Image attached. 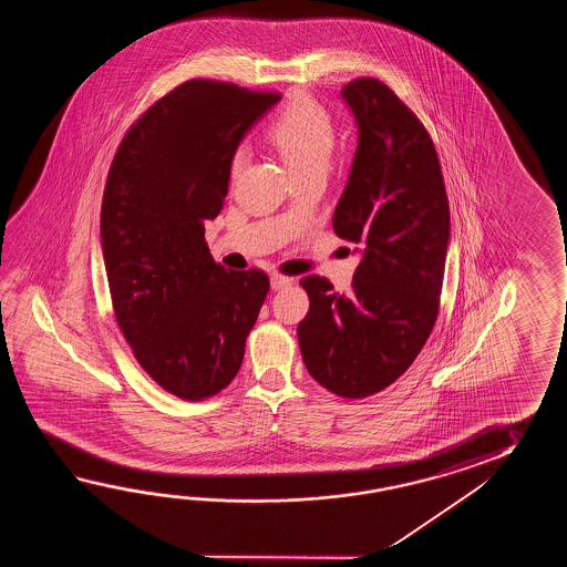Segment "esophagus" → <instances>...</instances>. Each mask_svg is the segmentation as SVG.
Wrapping results in <instances>:
<instances>
[{"label": "esophagus", "mask_w": 567, "mask_h": 567, "mask_svg": "<svg viewBox=\"0 0 567 567\" xmlns=\"http://www.w3.org/2000/svg\"><path fill=\"white\" fill-rule=\"evenodd\" d=\"M289 284H291V278H288V276H281V274L271 276V288L274 289L286 288Z\"/></svg>", "instance_id": "34e87169"}]
</instances>
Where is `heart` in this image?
I'll return each instance as SVG.
<instances>
[{
  "label": "heart",
  "mask_w": 567,
  "mask_h": 567,
  "mask_svg": "<svg viewBox=\"0 0 567 567\" xmlns=\"http://www.w3.org/2000/svg\"><path fill=\"white\" fill-rule=\"evenodd\" d=\"M269 142L293 172L301 176L313 169L328 168L330 154L337 144V130L330 113L312 95L293 96L278 117L267 127ZM247 164V147L239 145L230 156L229 176L235 182Z\"/></svg>",
  "instance_id": "heart-1"
}]
</instances>
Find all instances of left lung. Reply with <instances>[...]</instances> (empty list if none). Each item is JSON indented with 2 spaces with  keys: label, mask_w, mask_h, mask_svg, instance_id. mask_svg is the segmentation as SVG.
<instances>
[{
  "label": "left lung",
  "mask_w": 567,
  "mask_h": 567,
  "mask_svg": "<svg viewBox=\"0 0 567 567\" xmlns=\"http://www.w3.org/2000/svg\"><path fill=\"white\" fill-rule=\"evenodd\" d=\"M359 145L332 227L362 259L350 293L301 278L310 310L298 324L308 373L338 398L364 399L405 373L440 312L450 208L434 142L385 83L342 89Z\"/></svg>",
  "instance_id": "left-lung-1"
}]
</instances>
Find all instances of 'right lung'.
<instances>
[{
	"label": "right lung",
	"instance_id": "right-lung-1",
	"mask_svg": "<svg viewBox=\"0 0 567 567\" xmlns=\"http://www.w3.org/2000/svg\"><path fill=\"white\" fill-rule=\"evenodd\" d=\"M281 95L193 79L123 135L109 168L101 243L113 312L157 385L205 401L241 369L269 278L213 259L205 223L229 190L243 135Z\"/></svg>",
	"mask_w": 567,
	"mask_h": 567
}]
</instances>
